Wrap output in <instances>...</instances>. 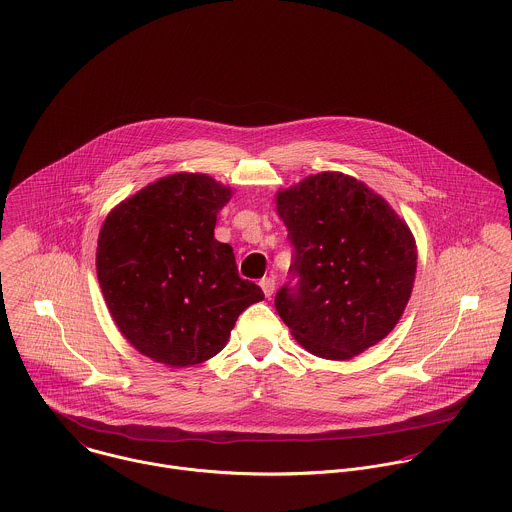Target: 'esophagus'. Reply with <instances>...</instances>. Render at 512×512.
Instances as JSON below:
<instances>
[{
	"mask_svg": "<svg viewBox=\"0 0 512 512\" xmlns=\"http://www.w3.org/2000/svg\"><path fill=\"white\" fill-rule=\"evenodd\" d=\"M260 288L266 293V297H272V293L276 290V280L274 276H268V278H262L260 280Z\"/></svg>",
	"mask_w": 512,
	"mask_h": 512,
	"instance_id": "1",
	"label": "esophagus"
}]
</instances>
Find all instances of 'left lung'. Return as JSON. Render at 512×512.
<instances>
[{"label": "left lung", "mask_w": 512, "mask_h": 512, "mask_svg": "<svg viewBox=\"0 0 512 512\" xmlns=\"http://www.w3.org/2000/svg\"><path fill=\"white\" fill-rule=\"evenodd\" d=\"M293 246L276 309L313 355L347 361L384 339L410 299L416 242L390 205L343 173L278 193Z\"/></svg>", "instance_id": "obj_1"}]
</instances>
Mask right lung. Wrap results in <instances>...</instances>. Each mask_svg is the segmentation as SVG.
Listing matches in <instances>:
<instances>
[{
  "instance_id": "1",
  "label": "right lung",
  "mask_w": 512,
  "mask_h": 512,
  "mask_svg": "<svg viewBox=\"0 0 512 512\" xmlns=\"http://www.w3.org/2000/svg\"><path fill=\"white\" fill-rule=\"evenodd\" d=\"M232 191L201 173L163 177L118 205L98 236L96 272L122 335L149 359L199 365L226 345L264 292L215 238Z\"/></svg>"
}]
</instances>
